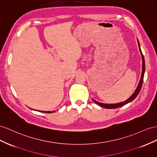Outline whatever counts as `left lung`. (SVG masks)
<instances>
[{"label":"left lung","mask_w":157,"mask_h":157,"mask_svg":"<svg viewBox=\"0 0 157 157\" xmlns=\"http://www.w3.org/2000/svg\"><path fill=\"white\" fill-rule=\"evenodd\" d=\"M137 42H138V45H139V50L140 52V54H141L142 56V62H143V65H142V74H141V77H140V79L139 81V83L138 84V86L136 87V90L135 91V92L133 94H132L131 96H130V98H128L127 100L122 102H120V103H113V104H109V103H99L97 101H95V100L93 99V101L95 103H97L98 105H99V106H101L102 107L104 108H106V109H115V108H118V107H122L124 105H126V104L130 103L131 101H132V100H134L136 96L138 95V94H139V92L140 91V89H141L142 87V85H143V78H144V71H145V63H144V56L143 55V53L141 52V50H140V44L139 40L137 39Z\"/></svg>","instance_id":"obj_1"}]
</instances>
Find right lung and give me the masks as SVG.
I'll return each mask as SVG.
<instances>
[{"label": "right lung", "instance_id": "obj_1", "mask_svg": "<svg viewBox=\"0 0 157 157\" xmlns=\"http://www.w3.org/2000/svg\"><path fill=\"white\" fill-rule=\"evenodd\" d=\"M33 110H34V109H33ZM36 111V110H35ZM40 112H44V113H53V112H55V111H40Z\"/></svg>", "mask_w": 157, "mask_h": 157}]
</instances>
